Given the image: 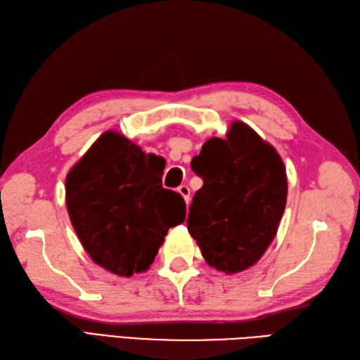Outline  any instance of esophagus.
<instances>
[{"label": "esophagus", "mask_w": 360, "mask_h": 360, "mask_svg": "<svg viewBox=\"0 0 360 360\" xmlns=\"http://www.w3.org/2000/svg\"><path fill=\"white\" fill-rule=\"evenodd\" d=\"M178 191H179V195L184 198V200H186V204L188 205V202H190V188H188V186L178 187Z\"/></svg>", "instance_id": "1"}]
</instances>
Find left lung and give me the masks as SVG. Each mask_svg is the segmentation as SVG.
<instances>
[{
    "mask_svg": "<svg viewBox=\"0 0 360 360\" xmlns=\"http://www.w3.org/2000/svg\"><path fill=\"white\" fill-rule=\"evenodd\" d=\"M204 179L187 228L205 262L225 274L251 268L272 243L288 198L284 162L274 146L243 122L210 138L191 161Z\"/></svg>",
    "mask_w": 360,
    "mask_h": 360,
    "instance_id": "8db88e82",
    "label": "left lung"
}]
</instances>
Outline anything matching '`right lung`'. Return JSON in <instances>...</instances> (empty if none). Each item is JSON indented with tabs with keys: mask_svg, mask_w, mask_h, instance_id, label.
Returning <instances> with one entry per match:
<instances>
[{
	"mask_svg": "<svg viewBox=\"0 0 360 360\" xmlns=\"http://www.w3.org/2000/svg\"><path fill=\"white\" fill-rule=\"evenodd\" d=\"M164 160L106 131L70 170L67 210L92 262L120 276L149 269L169 228L186 220V202L162 188Z\"/></svg>",
	"mask_w": 360,
	"mask_h": 360,
	"instance_id": "add662e5",
	"label": "right lung"
}]
</instances>
